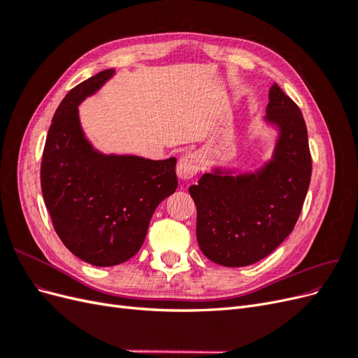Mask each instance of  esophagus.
<instances>
[{"label": "esophagus", "instance_id": "1", "mask_svg": "<svg viewBox=\"0 0 358 358\" xmlns=\"http://www.w3.org/2000/svg\"><path fill=\"white\" fill-rule=\"evenodd\" d=\"M199 170H200V158L197 154H188L178 161L176 173H178V178L182 180L192 179L197 175Z\"/></svg>", "mask_w": 358, "mask_h": 358}]
</instances>
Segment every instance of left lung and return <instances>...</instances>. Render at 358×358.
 Here are the masks:
<instances>
[{"mask_svg": "<svg viewBox=\"0 0 358 358\" xmlns=\"http://www.w3.org/2000/svg\"><path fill=\"white\" fill-rule=\"evenodd\" d=\"M263 121L278 133L263 166L254 171L213 167L189 187L197 206L199 246L225 267L249 266L272 254L294 229L310 183L305 119L276 83Z\"/></svg>", "mask_w": 358, "mask_h": 358, "instance_id": "obj_1", "label": "left lung"}]
</instances>
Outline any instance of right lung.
Masks as SVG:
<instances>
[{"label": "right lung", "mask_w": 358, "mask_h": 358, "mask_svg": "<svg viewBox=\"0 0 358 358\" xmlns=\"http://www.w3.org/2000/svg\"><path fill=\"white\" fill-rule=\"evenodd\" d=\"M115 76L107 69L73 88L53 115L41 159V192L62 243L83 262L110 267L142 248L157 206L178 188L176 158L103 154L79 106Z\"/></svg>", "instance_id": "obj_1"}]
</instances>
